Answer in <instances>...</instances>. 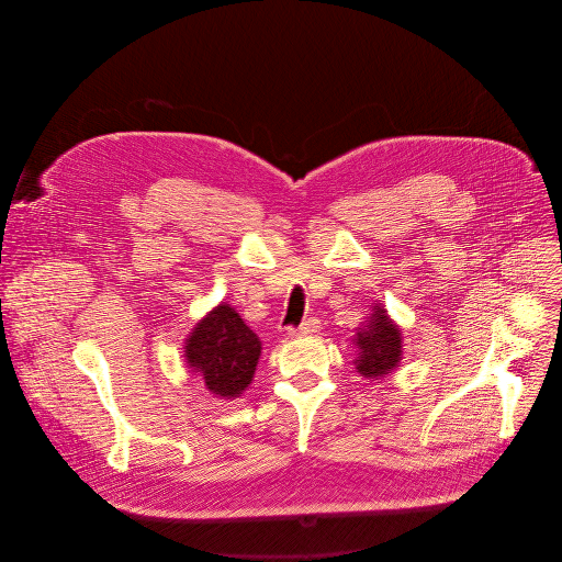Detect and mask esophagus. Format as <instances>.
I'll return each mask as SVG.
<instances>
[{
    "label": "esophagus",
    "instance_id": "esophagus-1",
    "mask_svg": "<svg viewBox=\"0 0 562 562\" xmlns=\"http://www.w3.org/2000/svg\"><path fill=\"white\" fill-rule=\"evenodd\" d=\"M318 329V318L316 316H310L305 318L296 329H292L294 336H305V334H314Z\"/></svg>",
    "mask_w": 562,
    "mask_h": 562
}]
</instances>
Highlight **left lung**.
Instances as JSON below:
<instances>
[{
    "label": "left lung",
    "instance_id": "left-lung-1",
    "mask_svg": "<svg viewBox=\"0 0 562 562\" xmlns=\"http://www.w3.org/2000/svg\"><path fill=\"white\" fill-rule=\"evenodd\" d=\"M357 359L355 366L366 379H383L401 363L403 339L401 327L387 316L383 305H374L370 318L359 327L355 336Z\"/></svg>",
    "mask_w": 562,
    "mask_h": 562
}]
</instances>
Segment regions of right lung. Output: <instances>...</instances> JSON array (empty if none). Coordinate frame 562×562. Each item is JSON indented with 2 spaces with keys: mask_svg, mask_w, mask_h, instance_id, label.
I'll return each instance as SVG.
<instances>
[{
  "mask_svg": "<svg viewBox=\"0 0 562 562\" xmlns=\"http://www.w3.org/2000/svg\"><path fill=\"white\" fill-rule=\"evenodd\" d=\"M183 350L188 366L214 396L237 398L252 383L261 341L235 307L221 303L196 323Z\"/></svg>",
  "mask_w": 562,
  "mask_h": 562,
  "instance_id": "1",
  "label": "right lung"
}]
</instances>
